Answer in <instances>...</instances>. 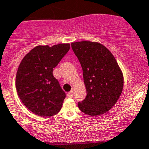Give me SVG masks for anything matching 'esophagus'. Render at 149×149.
Masks as SVG:
<instances>
[{
  "instance_id": "1",
  "label": "esophagus",
  "mask_w": 149,
  "mask_h": 149,
  "mask_svg": "<svg viewBox=\"0 0 149 149\" xmlns=\"http://www.w3.org/2000/svg\"><path fill=\"white\" fill-rule=\"evenodd\" d=\"M68 96L69 98H72L73 96V91H70L69 93H68Z\"/></svg>"
}]
</instances>
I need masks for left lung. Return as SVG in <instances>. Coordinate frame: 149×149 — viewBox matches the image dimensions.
I'll return each instance as SVG.
<instances>
[{
    "instance_id": "1",
    "label": "left lung",
    "mask_w": 149,
    "mask_h": 149,
    "mask_svg": "<svg viewBox=\"0 0 149 149\" xmlns=\"http://www.w3.org/2000/svg\"><path fill=\"white\" fill-rule=\"evenodd\" d=\"M71 47L81 64L87 91V96L78 107L90 116L106 113L116 104L123 89V75L116 58L98 42L77 41Z\"/></svg>"
}]
</instances>
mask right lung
<instances>
[{"label":"right lung","mask_w":149,"mask_h":149,"mask_svg":"<svg viewBox=\"0 0 149 149\" xmlns=\"http://www.w3.org/2000/svg\"><path fill=\"white\" fill-rule=\"evenodd\" d=\"M70 47V44L39 45L20 63L15 78L17 93L23 104L35 114L48 117L61 110L66 95L53 71Z\"/></svg>","instance_id":"1"}]
</instances>
